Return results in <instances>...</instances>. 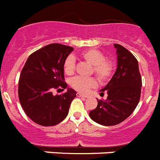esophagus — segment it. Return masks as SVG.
<instances>
[{
	"label": "esophagus",
	"instance_id": "obj_1",
	"mask_svg": "<svg viewBox=\"0 0 160 160\" xmlns=\"http://www.w3.org/2000/svg\"><path fill=\"white\" fill-rule=\"evenodd\" d=\"M76 95H77V97H78V98H87V95L82 94H80V93H77V94H76Z\"/></svg>",
	"mask_w": 160,
	"mask_h": 160
}]
</instances>
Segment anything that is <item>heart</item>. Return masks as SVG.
Returning a JSON list of instances; mask_svg holds the SVG:
<instances>
[{
	"mask_svg": "<svg viewBox=\"0 0 160 160\" xmlns=\"http://www.w3.org/2000/svg\"><path fill=\"white\" fill-rule=\"evenodd\" d=\"M82 59L92 66L90 74H95L100 83H105L111 78L114 72V64L111 59L106 58L105 54L98 49H90L82 52ZM63 70L67 75H72L75 71V59L68 56L63 63ZM70 87L78 92L86 94L97 86V81L92 77H74L70 79Z\"/></svg>",
	"mask_w": 160,
	"mask_h": 160,
	"instance_id": "obj_1",
	"label": "heart"
}]
</instances>
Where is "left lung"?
<instances>
[{
	"label": "left lung",
	"instance_id": "8db88e82",
	"mask_svg": "<svg viewBox=\"0 0 160 160\" xmlns=\"http://www.w3.org/2000/svg\"><path fill=\"white\" fill-rule=\"evenodd\" d=\"M116 48V71L100 95L107 93V98L98 100V106L90 111V118L103 126H114L123 122L138 105L141 94L142 78L135 57L121 45Z\"/></svg>",
	"mask_w": 160,
	"mask_h": 160
}]
</instances>
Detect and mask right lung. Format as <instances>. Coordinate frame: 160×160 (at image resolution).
<instances>
[{"instance_id": "obj_1", "label": "right lung", "mask_w": 160, "mask_h": 160, "mask_svg": "<svg viewBox=\"0 0 160 160\" xmlns=\"http://www.w3.org/2000/svg\"><path fill=\"white\" fill-rule=\"evenodd\" d=\"M73 50L71 46L49 44L30 54L22 69L18 85L20 103L28 117L39 125H57L69 113L76 91L64 82L63 63ZM54 88L68 90L53 96Z\"/></svg>"}]
</instances>
